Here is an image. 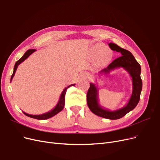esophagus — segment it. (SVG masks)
<instances>
[{
	"label": "esophagus",
	"instance_id": "esophagus-1",
	"mask_svg": "<svg viewBox=\"0 0 160 160\" xmlns=\"http://www.w3.org/2000/svg\"><path fill=\"white\" fill-rule=\"evenodd\" d=\"M80 76H81V78H84V79H86V78H88V77H89V75H88V73H82L81 75H80Z\"/></svg>",
	"mask_w": 160,
	"mask_h": 160
}]
</instances>
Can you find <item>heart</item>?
Listing matches in <instances>:
<instances>
[{
	"instance_id": "obj_1",
	"label": "heart",
	"mask_w": 160,
	"mask_h": 160,
	"mask_svg": "<svg viewBox=\"0 0 160 160\" xmlns=\"http://www.w3.org/2000/svg\"><path fill=\"white\" fill-rule=\"evenodd\" d=\"M89 53L92 57L96 58V63L98 67H104L107 65L112 58V52L103 43H96L89 49Z\"/></svg>"
}]
</instances>
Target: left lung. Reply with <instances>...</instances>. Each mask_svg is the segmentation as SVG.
I'll use <instances>...</instances> for the list:
<instances>
[{
  "mask_svg": "<svg viewBox=\"0 0 160 160\" xmlns=\"http://www.w3.org/2000/svg\"><path fill=\"white\" fill-rule=\"evenodd\" d=\"M111 50L119 53L120 57L116 58L109 66L99 72V74H108L115 69L123 68L132 78V92L127 104L121 109L110 111L100 105L98 99V88L93 83L90 84V88L87 93V103L88 108L93 113L105 119L111 120L119 119L133 110L139 102L140 93L142 88V82L140 78L141 67L132 53L113 43H108Z\"/></svg>",
  "mask_w": 160,
  "mask_h": 160,
  "instance_id": "8db88e82",
  "label": "left lung"
}]
</instances>
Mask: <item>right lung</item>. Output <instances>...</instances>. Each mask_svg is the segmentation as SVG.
I'll list each match as a JSON object with an SVG mask.
<instances>
[{
	"mask_svg": "<svg viewBox=\"0 0 160 160\" xmlns=\"http://www.w3.org/2000/svg\"><path fill=\"white\" fill-rule=\"evenodd\" d=\"M35 49H29L25 53L24 55H23L22 57H21L18 61H16V62L15 63V65H14V72H13V74L11 76V79H10V81H12V80L13 77L15 74V72L17 70V68L18 67V65L20 64H21L23 61H24L26 58H28L29 55H31L32 53L33 52H35ZM75 86V84H71L70 86H68V87L65 88L63 90V91L62 92L61 94V96H60V98H59V100L57 104V105L55 107L54 109H52V110H51L49 112H47V113H43V114H41V115H29V114H28L26 113H25V112L23 111V113H24L26 116L28 117H29L31 118H33V119H38V120H45V119H49V118L55 116V115H57V113H58L59 112L61 111L63 108H64V103H65V94H66V92H67V90L68 88L70 86Z\"/></svg>",
	"mask_w": 160,
	"mask_h": 160,
	"instance_id": "right-lung-1",
	"label": "right lung"
}]
</instances>
